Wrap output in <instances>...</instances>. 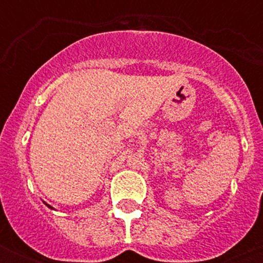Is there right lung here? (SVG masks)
Masks as SVG:
<instances>
[{"mask_svg":"<svg viewBox=\"0 0 263 263\" xmlns=\"http://www.w3.org/2000/svg\"><path fill=\"white\" fill-rule=\"evenodd\" d=\"M47 204V203H46ZM47 206H49V208H50V209H53V208H51V206H50V204H47Z\"/></svg>","mask_w":263,"mask_h":263,"instance_id":"right-lung-1","label":"right lung"}]
</instances>
